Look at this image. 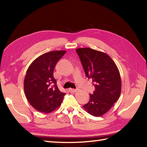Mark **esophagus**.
<instances>
[{
  "label": "esophagus",
  "instance_id": "34e87169",
  "mask_svg": "<svg viewBox=\"0 0 147 147\" xmlns=\"http://www.w3.org/2000/svg\"><path fill=\"white\" fill-rule=\"evenodd\" d=\"M77 91L76 89H73V88H69V92L71 93H74Z\"/></svg>",
  "mask_w": 147,
  "mask_h": 147
}]
</instances>
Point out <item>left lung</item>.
<instances>
[{"mask_svg": "<svg viewBox=\"0 0 147 147\" xmlns=\"http://www.w3.org/2000/svg\"><path fill=\"white\" fill-rule=\"evenodd\" d=\"M88 78H92L95 91L90 101L83 105L93 116H102L107 112L119 97L121 80L119 71L110 56L90 48L76 50Z\"/></svg>", "mask_w": 147, "mask_h": 147, "instance_id": "left-lung-1", "label": "left lung"}]
</instances>
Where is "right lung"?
Returning a JSON list of instances; mask_svg holds the SVG:
<instances>
[{
  "instance_id": "right-lung-1",
  "label": "right lung",
  "mask_w": 147,
  "mask_h": 147,
  "mask_svg": "<svg viewBox=\"0 0 147 147\" xmlns=\"http://www.w3.org/2000/svg\"><path fill=\"white\" fill-rule=\"evenodd\" d=\"M66 51H51L39 56L27 69L24 80L26 97L36 110L45 113L55 111L61 105L65 93L61 92L54 77L57 62Z\"/></svg>"
}]
</instances>
